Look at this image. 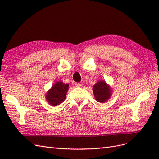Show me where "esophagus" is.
I'll return each mask as SVG.
<instances>
[{"label":"esophagus","instance_id":"obj_1","mask_svg":"<svg viewBox=\"0 0 159 159\" xmlns=\"http://www.w3.org/2000/svg\"><path fill=\"white\" fill-rule=\"evenodd\" d=\"M74 85H75V87H80L82 86V84L80 83H74Z\"/></svg>","mask_w":159,"mask_h":159}]
</instances>
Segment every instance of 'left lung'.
<instances>
[{
	"instance_id": "obj_1",
	"label": "left lung",
	"mask_w": 159,
	"mask_h": 159,
	"mask_svg": "<svg viewBox=\"0 0 159 159\" xmlns=\"http://www.w3.org/2000/svg\"><path fill=\"white\" fill-rule=\"evenodd\" d=\"M93 91L96 100L99 102H104L109 98L111 90L104 81L97 83L93 87Z\"/></svg>"
}]
</instances>
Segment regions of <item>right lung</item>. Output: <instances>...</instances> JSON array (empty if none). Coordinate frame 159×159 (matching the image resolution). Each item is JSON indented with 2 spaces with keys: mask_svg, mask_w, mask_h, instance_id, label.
<instances>
[{
  "mask_svg": "<svg viewBox=\"0 0 159 159\" xmlns=\"http://www.w3.org/2000/svg\"><path fill=\"white\" fill-rule=\"evenodd\" d=\"M69 85L61 81L57 82L46 94V100L52 106L62 103L66 99Z\"/></svg>",
  "mask_w": 159,
  "mask_h": 159,
  "instance_id": "1",
  "label": "right lung"
}]
</instances>
